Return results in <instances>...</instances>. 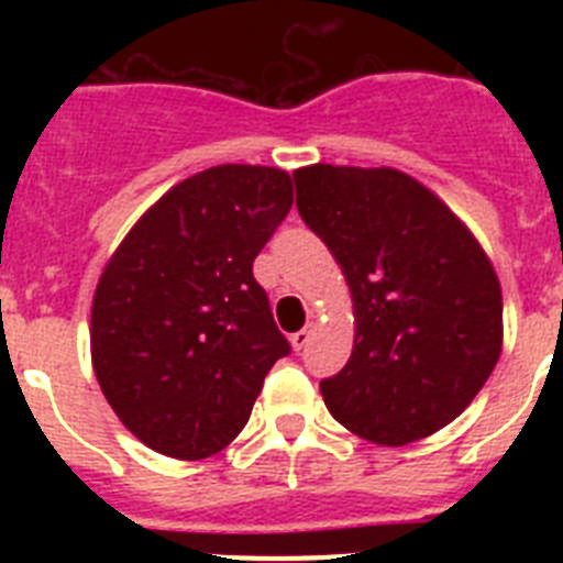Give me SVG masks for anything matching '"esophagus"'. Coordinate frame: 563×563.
<instances>
[{"label":"esophagus","instance_id":"34e87169","mask_svg":"<svg viewBox=\"0 0 563 563\" xmlns=\"http://www.w3.org/2000/svg\"><path fill=\"white\" fill-rule=\"evenodd\" d=\"M312 332H316V324H307V327H305V330H298V332H292V335H290V343H292V350H296V352H301V350H305L307 343H310Z\"/></svg>","mask_w":563,"mask_h":563}]
</instances>
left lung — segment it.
<instances>
[{
    "instance_id": "left-lung-1",
    "label": "left lung",
    "mask_w": 563,
    "mask_h": 563,
    "mask_svg": "<svg viewBox=\"0 0 563 563\" xmlns=\"http://www.w3.org/2000/svg\"><path fill=\"white\" fill-rule=\"evenodd\" d=\"M296 206L341 265L355 346L321 380L330 415L377 445L449 426L501 355V287L474 233L397 168L292 172Z\"/></svg>"
}]
</instances>
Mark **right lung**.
<instances>
[{"mask_svg":"<svg viewBox=\"0 0 563 563\" xmlns=\"http://www.w3.org/2000/svg\"><path fill=\"white\" fill-rule=\"evenodd\" d=\"M290 206L282 168H206L163 194L103 267L92 366L114 415L157 454L206 460L231 445L290 355L253 278Z\"/></svg>","mask_w":563,"mask_h":563,"instance_id":"add662e5","label":"right lung"}]
</instances>
